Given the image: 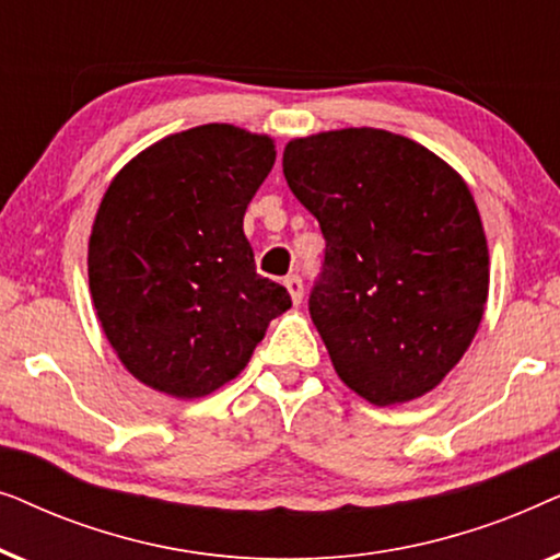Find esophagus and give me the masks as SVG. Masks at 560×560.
<instances>
[{
	"instance_id": "34e87169",
	"label": "esophagus",
	"mask_w": 560,
	"mask_h": 560,
	"mask_svg": "<svg viewBox=\"0 0 560 560\" xmlns=\"http://www.w3.org/2000/svg\"><path fill=\"white\" fill-rule=\"evenodd\" d=\"M285 288L290 293V301H293L295 305H301V301H303V280L298 278V275H288Z\"/></svg>"
}]
</instances>
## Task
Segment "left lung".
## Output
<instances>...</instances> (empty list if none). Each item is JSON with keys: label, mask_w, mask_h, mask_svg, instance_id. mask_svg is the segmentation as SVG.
Returning a JSON list of instances; mask_svg holds the SVG:
<instances>
[{"label": "left lung", "mask_w": 560, "mask_h": 560, "mask_svg": "<svg viewBox=\"0 0 560 560\" xmlns=\"http://www.w3.org/2000/svg\"><path fill=\"white\" fill-rule=\"evenodd\" d=\"M282 173L326 240L308 311L336 374L380 408L431 393L469 349L489 293L462 175L372 127L290 140Z\"/></svg>", "instance_id": "8db88e82"}]
</instances>
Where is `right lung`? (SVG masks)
<instances>
[{"label": "right lung", "mask_w": 560, "mask_h": 560, "mask_svg": "<svg viewBox=\"0 0 560 560\" xmlns=\"http://www.w3.org/2000/svg\"><path fill=\"white\" fill-rule=\"evenodd\" d=\"M275 144L201 125L150 144L117 173L89 240V288L119 362L142 385L194 400L234 380L290 308L255 270L244 211Z\"/></svg>", "instance_id": "1"}]
</instances>
